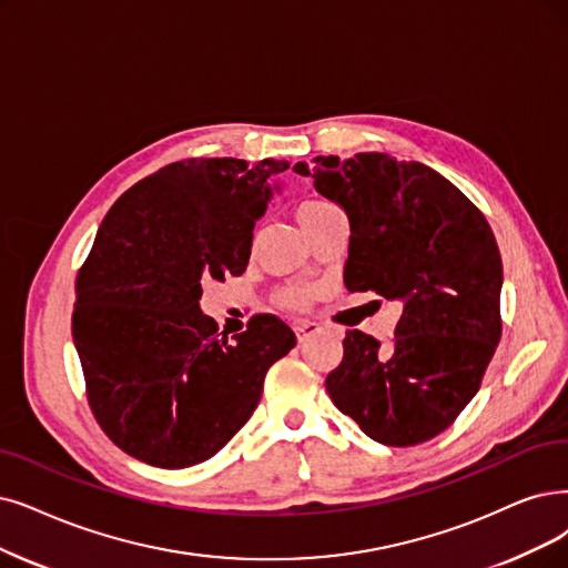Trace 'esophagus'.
Instances as JSON below:
<instances>
[{
  "instance_id": "1",
  "label": "esophagus",
  "mask_w": 568,
  "mask_h": 568,
  "mask_svg": "<svg viewBox=\"0 0 568 568\" xmlns=\"http://www.w3.org/2000/svg\"><path fill=\"white\" fill-rule=\"evenodd\" d=\"M322 333V326L316 324V322H298L296 324V337H298V343H307L310 337H314V335H320Z\"/></svg>"
}]
</instances>
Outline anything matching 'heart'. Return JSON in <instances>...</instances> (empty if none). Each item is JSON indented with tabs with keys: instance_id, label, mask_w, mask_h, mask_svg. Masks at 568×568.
I'll return each mask as SVG.
<instances>
[{
	"instance_id": "1",
	"label": "heart",
	"mask_w": 568,
	"mask_h": 568,
	"mask_svg": "<svg viewBox=\"0 0 568 568\" xmlns=\"http://www.w3.org/2000/svg\"><path fill=\"white\" fill-rule=\"evenodd\" d=\"M331 207H335V205H331V202H326V200H305L303 205L298 207V212H296L298 223L303 225L305 221L314 219L316 214H322V212H326ZM282 303L288 305V307H303L307 303V291H303V288H288L284 296H282Z\"/></svg>"
}]
</instances>
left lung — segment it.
Here are the masks:
<instances>
[{
	"instance_id": "left-lung-1",
	"label": "left lung",
	"mask_w": 568,
	"mask_h": 568,
	"mask_svg": "<svg viewBox=\"0 0 568 568\" xmlns=\"http://www.w3.org/2000/svg\"><path fill=\"white\" fill-rule=\"evenodd\" d=\"M314 189L349 219L345 286L400 301L389 349L347 331L326 389L382 445L426 443L478 394L501 339V254L487 219L449 181L387 153L316 155Z\"/></svg>"
}]
</instances>
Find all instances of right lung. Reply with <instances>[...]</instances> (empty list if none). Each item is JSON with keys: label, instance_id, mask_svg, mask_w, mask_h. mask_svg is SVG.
Listing matches in <instances>:
<instances>
[{"label": "right lung", "instance_id": "1", "mask_svg": "<svg viewBox=\"0 0 568 568\" xmlns=\"http://www.w3.org/2000/svg\"><path fill=\"white\" fill-rule=\"evenodd\" d=\"M286 161L189 158L138 181L104 216L79 270L72 335L90 410L130 457L207 462L256 410L296 335L272 314L229 339L202 282L242 275Z\"/></svg>", "mask_w": 568, "mask_h": 568}]
</instances>
